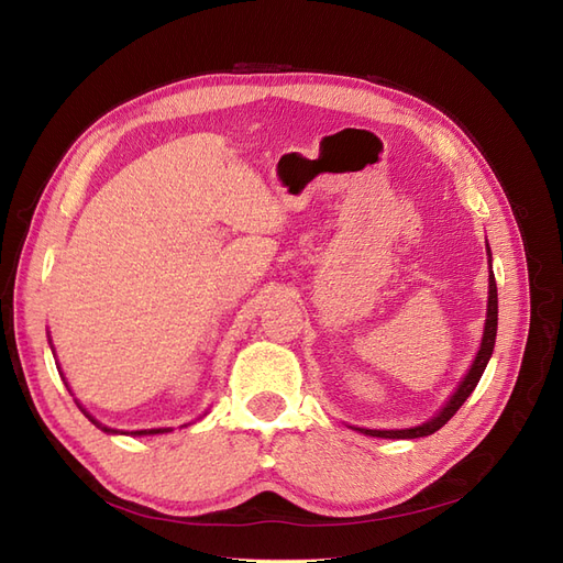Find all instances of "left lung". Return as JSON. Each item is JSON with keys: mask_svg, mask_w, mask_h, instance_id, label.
<instances>
[{"mask_svg": "<svg viewBox=\"0 0 563 563\" xmlns=\"http://www.w3.org/2000/svg\"><path fill=\"white\" fill-rule=\"evenodd\" d=\"M488 258H490V249H488ZM496 333H498V286H496V277H493V269H490L488 272V310H486V327H484L482 347H479V352H476L474 362H472V366L467 371V376L463 378V383L457 385V389L453 391V397L446 401V406L441 408V411L432 420L422 422V424H416V428H406V430L352 428V430H360L362 434L380 437V439H418V437L434 434L437 430L444 428V424L455 416L457 408L467 401V397L474 391L476 383L482 380V373H484V368H486V364L490 360V354H493V345H496Z\"/></svg>", "mask_w": 563, "mask_h": 563, "instance_id": "8db88e82", "label": "left lung"}]
</instances>
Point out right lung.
Here are the masks:
<instances>
[{
    "instance_id": "1",
    "label": "right lung",
    "mask_w": 563,
    "mask_h": 563,
    "mask_svg": "<svg viewBox=\"0 0 563 563\" xmlns=\"http://www.w3.org/2000/svg\"><path fill=\"white\" fill-rule=\"evenodd\" d=\"M81 408V406H79ZM81 411H84V408H81ZM84 413H87V411H84ZM87 418L93 422V424H98V428L100 430H103V432H110V434H117V430H110V428H106V424H100L98 420H93L89 413H87ZM159 432H168V428H159V430H141V432H131V434H135V437H141V434H159Z\"/></svg>"
}]
</instances>
